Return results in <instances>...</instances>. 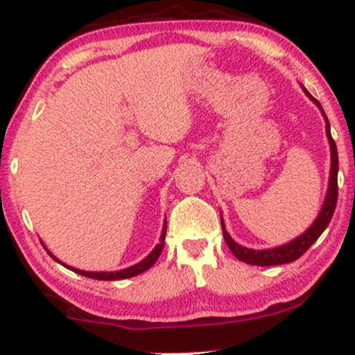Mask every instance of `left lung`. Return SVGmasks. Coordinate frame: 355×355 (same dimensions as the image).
I'll use <instances>...</instances> for the list:
<instances>
[{
  "mask_svg": "<svg viewBox=\"0 0 355 355\" xmlns=\"http://www.w3.org/2000/svg\"><path fill=\"white\" fill-rule=\"evenodd\" d=\"M303 91H305V94L313 101V103L318 105L321 114H323L324 122H326V137H328L329 148H331L329 182H328V191H326L323 207H321L318 217H316L315 222L311 223V227L308 228L305 233H302L300 236L292 239L290 243H285V245H282V246L270 248V250H261V251L259 250H250V248L238 245V243L234 241V239L228 234L227 228H225V223H223V217H222L223 238H225V241H227L230 251L233 252L236 259L246 262V264L279 266V264H287V262L297 261L298 257L303 256V252H305L308 248H310L313 243H315L316 239L321 236V233L324 232L326 227H328L329 222H331V218H333V214H334V209H336V202H338V168H339L338 148H336L333 137H331L329 121H328V117H326V114H324L323 107H321V104L315 98H313L310 93H308L305 87H303Z\"/></svg>",
  "mask_w": 355,
  "mask_h": 355,
  "instance_id": "1",
  "label": "left lung"
}]
</instances>
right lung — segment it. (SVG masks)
Returning <instances> with one entry per match:
<instances>
[{
	"label": "right lung",
	"instance_id": "1",
	"mask_svg": "<svg viewBox=\"0 0 355 355\" xmlns=\"http://www.w3.org/2000/svg\"><path fill=\"white\" fill-rule=\"evenodd\" d=\"M164 236H166V220H164L163 232H161V236H159V243H158V245L155 246V250L151 251L150 254L146 256L144 261L137 262V264H133V266H130V268H127V269H122V270H112V272H91V270H81V269L71 268V266H68V264H65V262L60 261L58 257H55V256L52 254V252H50V251L47 250V246H44V243H42V246L45 248V250H47L49 256L52 257V259L57 261L58 264L65 266L67 269L73 270V272H76V274H80V275H85V277H89V279H96V280H122V279H130V277H135V275L141 274V272H145V270H148V269L151 268V266L155 264L156 259H158L159 254H161V251H163V246H164Z\"/></svg>",
	"mask_w": 355,
	"mask_h": 355
}]
</instances>
